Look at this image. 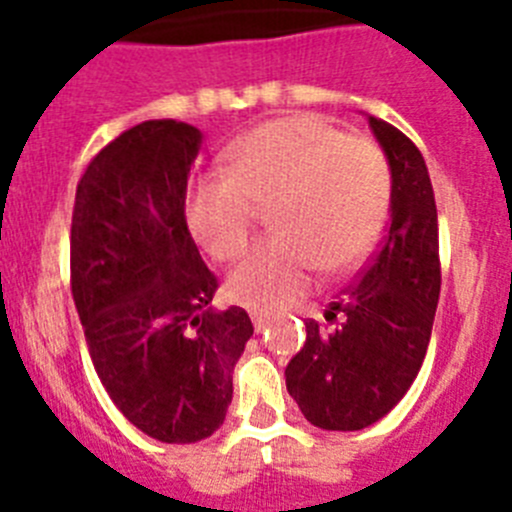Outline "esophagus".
I'll return each instance as SVG.
<instances>
[{"instance_id": "esophagus-1", "label": "esophagus", "mask_w": 512, "mask_h": 512, "mask_svg": "<svg viewBox=\"0 0 512 512\" xmlns=\"http://www.w3.org/2000/svg\"><path fill=\"white\" fill-rule=\"evenodd\" d=\"M251 323H253V328H256V330H264L266 325H269V315H266V312L253 310L251 312Z\"/></svg>"}]
</instances>
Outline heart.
<instances>
[{
  "label": "heart",
  "instance_id": "b5f03b06",
  "mask_svg": "<svg viewBox=\"0 0 512 512\" xmlns=\"http://www.w3.org/2000/svg\"><path fill=\"white\" fill-rule=\"evenodd\" d=\"M230 174L189 189L187 220L215 261L238 259L251 238L253 202H277L271 228L225 279L233 302L279 310L305 295L320 266L346 271L374 246L392 179L384 153L320 117L295 115L248 130L230 146Z\"/></svg>",
  "mask_w": 512,
  "mask_h": 512
}]
</instances>
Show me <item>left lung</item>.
Listing matches in <instances>:
<instances>
[{"label": "left lung", "instance_id": "left-lung-1", "mask_svg": "<svg viewBox=\"0 0 512 512\" xmlns=\"http://www.w3.org/2000/svg\"><path fill=\"white\" fill-rule=\"evenodd\" d=\"M390 166V230L346 295L307 320L284 369L287 392L323 431H361L405 397L423 366L438 295V215L423 156L397 128L366 115ZM337 328L330 329L329 323Z\"/></svg>", "mask_w": 512, "mask_h": 512}]
</instances>
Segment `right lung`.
I'll use <instances>...</instances> for the list:
<instances>
[{"label": "right lung", "mask_w": 512, "mask_h": 512, "mask_svg": "<svg viewBox=\"0 0 512 512\" xmlns=\"http://www.w3.org/2000/svg\"><path fill=\"white\" fill-rule=\"evenodd\" d=\"M202 133L148 120L104 146L76 187L71 292L89 356L115 408L161 443L223 425L253 325L212 305L217 282L187 228Z\"/></svg>", "instance_id": "obj_1"}]
</instances>
